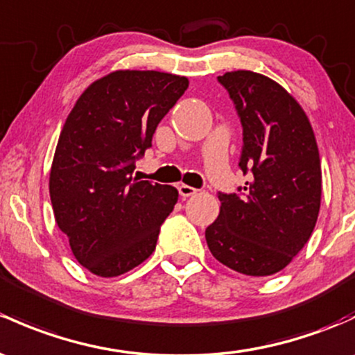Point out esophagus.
<instances>
[{
  "instance_id": "obj_1",
  "label": "esophagus",
  "mask_w": 355,
  "mask_h": 355,
  "mask_svg": "<svg viewBox=\"0 0 355 355\" xmlns=\"http://www.w3.org/2000/svg\"><path fill=\"white\" fill-rule=\"evenodd\" d=\"M177 189H178V193H180L184 199H187V197L193 196V193H197V189L190 187V185H185V184H180Z\"/></svg>"
}]
</instances>
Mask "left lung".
I'll return each instance as SVG.
<instances>
[{"label":"left lung","mask_w":355,"mask_h":355,"mask_svg":"<svg viewBox=\"0 0 355 355\" xmlns=\"http://www.w3.org/2000/svg\"><path fill=\"white\" fill-rule=\"evenodd\" d=\"M243 128L238 166L250 173L240 193H223L206 230L223 266L263 277L289 266L315 230L322 202V165L315 132L300 103L253 71L218 76Z\"/></svg>","instance_id":"left-lung-1"}]
</instances>
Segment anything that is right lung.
Returning <instances> with one entry per match:
<instances>
[{
	"label": "right lung",
	"mask_w": 355,
	"mask_h": 355,
	"mask_svg": "<svg viewBox=\"0 0 355 355\" xmlns=\"http://www.w3.org/2000/svg\"><path fill=\"white\" fill-rule=\"evenodd\" d=\"M189 88L185 76L114 71L81 93L52 159L49 193L74 259L92 274L115 277L155 252L178 190L132 177L136 159Z\"/></svg>",
	"instance_id": "add662e5"
}]
</instances>
